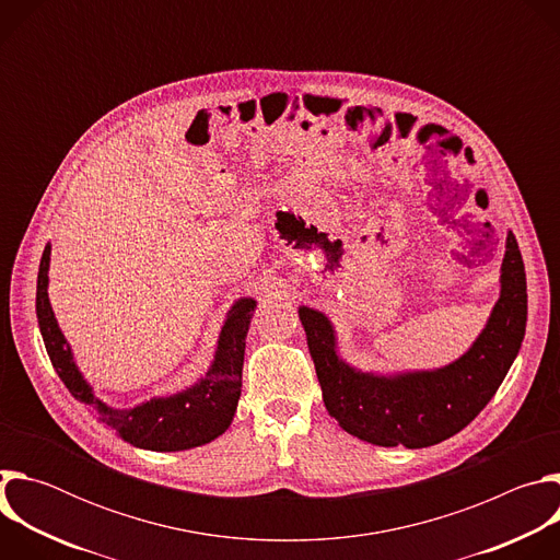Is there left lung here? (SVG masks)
I'll return each instance as SVG.
<instances>
[{
	"label": "left lung",
	"instance_id": "left-lung-1",
	"mask_svg": "<svg viewBox=\"0 0 560 560\" xmlns=\"http://www.w3.org/2000/svg\"><path fill=\"white\" fill-rule=\"evenodd\" d=\"M299 318L326 410L348 434L381 447L436 445L460 432L490 404L521 350L527 283L516 236L508 232L501 296L483 332L445 368L387 376L361 372L339 357L335 328L324 312L301 305Z\"/></svg>",
	"mask_w": 560,
	"mask_h": 560
}]
</instances>
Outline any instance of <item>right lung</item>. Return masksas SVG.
Returning a JSON list of instances; mask_svg holds the SVG:
<instances>
[{
  "label": "right lung",
  "mask_w": 560,
  "mask_h": 560,
  "mask_svg": "<svg viewBox=\"0 0 560 560\" xmlns=\"http://www.w3.org/2000/svg\"><path fill=\"white\" fill-rule=\"evenodd\" d=\"M48 266L50 244L44 248L37 275V322L44 337L50 363L68 392L77 401L93 408L97 419L115 430L124 441L141 450L179 452L206 445L221 436L236 412L242 396V370L246 337L257 301L244 296L228 310L219 332L214 361L203 378L184 392L171 396H154L130 410H117L95 396L89 381L79 372L70 346L66 343L55 312L48 301Z\"/></svg>",
  "instance_id": "add662e5"
}]
</instances>
